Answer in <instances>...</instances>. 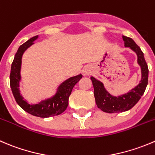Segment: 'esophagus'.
<instances>
[{
  "label": "esophagus",
  "instance_id": "obj_1",
  "mask_svg": "<svg viewBox=\"0 0 155 155\" xmlns=\"http://www.w3.org/2000/svg\"><path fill=\"white\" fill-rule=\"evenodd\" d=\"M88 73H89V70H88V69H85V70H84V74L88 75Z\"/></svg>",
  "mask_w": 155,
  "mask_h": 155
}]
</instances>
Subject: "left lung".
<instances>
[{
	"mask_svg": "<svg viewBox=\"0 0 155 155\" xmlns=\"http://www.w3.org/2000/svg\"><path fill=\"white\" fill-rule=\"evenodd\" d=\"M124 45L129 48L137 55V63L141 68V79L139 84L124 94L113 95L105 88L103 82L91 76L94 87V95L97 107L106 113H120L129 110L136 105L143 95L148 85V68L143 52L131 38L123 35Z\"/></svg>",
	"mask_w": 155,
	"mask_h": 155,
	"instance_id": "obj_1",
	"label": "left lung"
}]
</instances>
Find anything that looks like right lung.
<instances>
[{
    "label": "right lung",
    "instance_id": "1",
    "mask_svg": "<svg viewBox=\"0 0 155 155\" xmlns=\"http://www.w3.org/2000/svg\"><path fill=\"white\" fill-rule=\"evenodd\" d=\"M38 38V35L31 38L18 48L11 65L10 76V88L15 100L21 108L35 117L47 118L59 115L67 109L69 104V97L72 90L74 85L82 79V76L80 73L68 78L58 85L55 92L51 96L42 99L38 103L30 104L28 101L24 99L19 88L22 81L21 67L22 55L28 48L34 45V41Z\"/></svg>",
    "mask_w": 155,
    "mask_h": 155
}]
</instances>
